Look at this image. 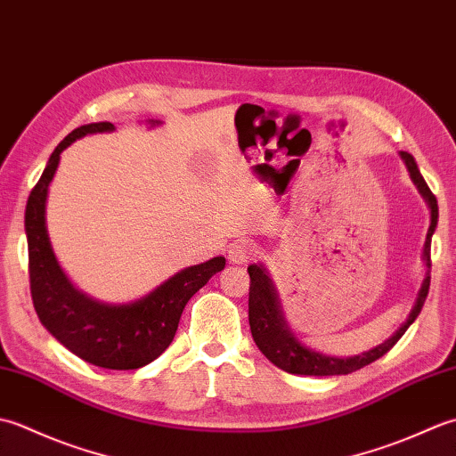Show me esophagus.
Segmentation results:
<instances>
[{"label":"esophagus","mask_w":456,"mask_h":456,"mask_svg":"<svg viewBox=\"0 0 456 456\" xmlns=\"http://www.w3.org/2000/svg\"><path fill=\"white\" fill-rule=\"evenodd\" d=\"M256 255V247L247 239H240L233 243L227 250V256L233 265H247L248 260H253Z\"/></svg>","instance_id":"obj_1"}]
</instances>
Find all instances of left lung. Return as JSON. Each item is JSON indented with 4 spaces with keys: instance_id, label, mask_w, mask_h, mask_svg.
<instances>
[{
    "instance_id": "1",
    "label": "left lung",
    "mask_w": 456,
    "mask_h": 456,
    "mask_svg": "<svg viewBox=\"0 0 456 456\" xmlns=\"http://www.w3.org/2000/svg\"><path fill=\"white\" fill-rule=\"evenodd\" d=\"M400 157L405 162V167H408L413 183L418 186L423 200L428 201V206L431 209V225L423 247V260H425V266H428V274L423 278L419 294L415 297V304L411 307L408 319H405L398 331H395L390 338H386L382 345H378L366 353H361L356 356H345V358L315 353L312 348H307L305 345L299 343L294 337V333L289 331V327L282 315V307H280L276 288L273 284V280H270L266 268L263 265H250L247 268L250 276V289H248L250 333H253V338L256 346L260 348V353H263L270 362L276 364L278 368H282V370L289 374H304V376H337V374H351L354 370H361V368H364L366 364L378 361V358L388 353L390 348L400 341V337L408 331V327L415 322V317L421 314L425 297L429 294L431 237L435 233V227H437L439 206H437V198L433 196L428 182L423 180L418 164H415L411 154L400 151Z\"/></svg>"
}]
</instances>
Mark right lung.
<instances>
[{
    "label": "right lung",
    "instance_id": "1",
    "mask_svg": "<svg viewBox=\"0 0 456 456\" xmlns=\"http://www.w3.org/2000/svg\"><path fill=\"white\" fill-rule=\"evenodd\" d=\"M151 123L159 125V121ZM113 129L110 121L82 125L61 141L48 159L25 209L28 280L35 312L56 341L90 364L111 370H134L167 351L188 299L206 286L213 274L225 268V258L216 256L208 263L183 268L131 304H103L74 288L58 265L48 239V186L66 147L86 134Z\"/></svg>",
    "mask_w": 456,
    "mask_h": 456
}]
</instances>
